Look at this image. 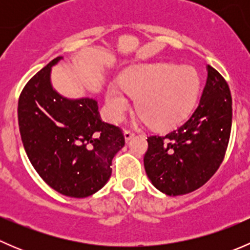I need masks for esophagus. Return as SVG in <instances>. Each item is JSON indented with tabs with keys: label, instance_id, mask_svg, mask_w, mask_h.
I'll use <instances>...</instances> for the list:
<instances>
[{
	"label": "esophagus",
	"instance_id": "obj_1",
	"mask_svg": "<svg viewBox=\"0 0 250 250\" xmlns=\"http://www.w3.org/2000/svg\"><path fill=\"white\" fill-rule=\"evenodd\" d=\"M123 134H125V141H129L133 137H134V132H132V130H129V129H125Z\"/></svg>",
	"mask_w": 250,
	"mask_h": 250
}]
</instances>
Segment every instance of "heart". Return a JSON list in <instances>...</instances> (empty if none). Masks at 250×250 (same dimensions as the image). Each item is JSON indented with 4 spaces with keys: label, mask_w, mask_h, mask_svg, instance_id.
Wrapping results in <instances>:
<instances>
[{
    "label": "heart",
    "mask_w": 250,
    "mask_h": 250,
    "mask_svg": "<svg viewBox=\"0 0 250 250\" xmlns=\"http://www.w3.org/2000/svg\"><path fill=\"white\" fill-rule=\"evenodd\" d=\"M197 70L188 65L148 64L132 67L121 83H111L106 90L109 116L123 120L132 109L130 98L138 99V112L156 129H170L180 125L192 111L200 93Z\"/></svg>",
    "instance_id": "heart-1"
}]
</instances>
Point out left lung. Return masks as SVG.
Here are the masks:
<instances>
[{
	"label": "left lung",
	"instance_id": "obj_1",
	"mask_svg": "<svg viewBox=\"0 0 250 250\" xmlns=\"http://www.w3.org/2000/svg\"><path fill=\"white\" fill-rule=\"evenodd\" d=\"M200 104L184 125L165 137L151 135L144 156L146 174L168 196L190 193L215 174L232 125V99L224 77L210 65Z\"/></svg>",
	"mask_w": 250,
	"mask_h": 250
}]
</instances>
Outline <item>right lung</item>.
I'll list each match as a JSON object with an SVG mask.
<instances>
[{"mask_svg":"<svg viewBox=\"0 0 250 250\" xmlns=\"http://www.w3.org/2000/svg\"><path fill=\"white\" fill-rule=\"evenodd\" d=\"M62 59H53L22 89L18 103L20 137L35 170L50 188L83 198L107 183L125 137L102 120L97 100L67 99L53 88L52 66Z\"/></svg>","mask_w":250,"mask_h":250,"instance_id":"add662e5","label":"right lung"}]
</instances>
